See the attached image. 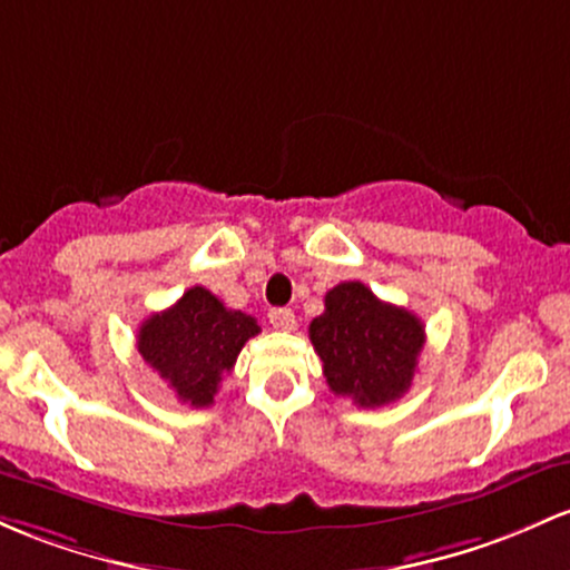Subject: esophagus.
<instances>
[{
  "mask_svg": "<svg viewBox=\"0 0 570 570\" xmlns=\"http://www.w3.org/2000/svg\"><path fill=\"white\" fill-rule=\"evenodd\" d=\"M267 318H271V324L275 330H284V333H292V330L297 327L295 311H289V308H273L271 314H267Z\"/></svg>",
  "mask_w": 570,
  "mask_h": 570,
  "instance_id": "obj_1",
  "label": "esophagus"
}]
</instances>
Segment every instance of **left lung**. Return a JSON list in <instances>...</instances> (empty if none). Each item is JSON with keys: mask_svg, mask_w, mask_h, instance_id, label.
I'll return each mask as SVG.
<instances>
[{"mask_svg": "<svg viewBox=\"0 0 570 570\" xmlns=\"http://www.w3.org/2000/svg\"><path fill=\"white\" fill-rule=\"evenodd\" d=\"M308 335L330 390L362 409L403 397L424 346L419 316L379 299L360 281H343L324 295V314Z\"/></svg>", "mask_w": 570, "mask_h": 570, "instance_id": "left-lung-1", "label": "left lung"}]
</instances>
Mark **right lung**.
<instances>
[{
    "mask_svg": "<svg viewBox=\"0 0 570 570\" xmlns=\"http://www.w3.org/2000/svg\"><path fill=\"white\" fill-rule=\"evenodd\" d=\"M256 333L254 316L227 308L205 286H191L178 303L140 324L137 352L180 403L205 409L214 405L224 373L233 371L240 348Z\"/></svg>",
    "mask_w": 570,
    "mask_h": 570,
    "instance_id": "add662e5",
    "label": "right lung"
}]
</instances>
